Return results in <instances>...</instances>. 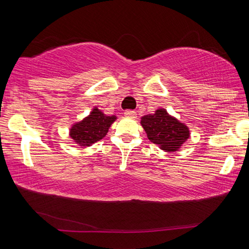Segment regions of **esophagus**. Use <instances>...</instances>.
Segmentation results:
<instances>
[{"mask_svg":"<svg viewBox=\"0 0 249 249\" xmlns=\"http://www.w3.org/2000/svg\"><path fill=\"white\" fill-rule=\"evenodd\" d=\"M124 115H125L126 117H129V119H136V116H137L136 112L132 111V109H128V111H125V112H124Z\"/></svg>","mask_w":249,"mask_h":249,"instance_id":"1","label":"esophagus"}]
</instances>
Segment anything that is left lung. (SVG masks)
<instances>
[{
	"instance_id": "8db88e82",
	"label": "left lung",
	"mask_w": 249,
	"mask_h": 249,
	"mask_svg": "<svg viewBox=\"0 0 249 249\" xmlns=\"http://www.w3.org/2000/svg\"><path fill=\"white\" fill-rule=\"evenodd\" d=\"M141 124L148 140L165 151L178 150L190 136L187 126L162 108L157 109L155 114L142 116Z\"/></svg>"
}]
</instances>
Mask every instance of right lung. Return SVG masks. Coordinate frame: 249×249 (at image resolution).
<instances>
[{"mask_svg": "<svg viewBox=\"0 0 249 249\" xmlns=\"http://www.w3.org/2000/svg\"><path fill=\"white\" fill-rule=\"evenodd\" d=\"M116 116H107L94 107L90 115L70 128V137L80 146H90L107 135Z\"/></svg>", "mask_w": 249, "mask_h": 249, "instance_id": "right-lung-1", "label": "right lung"}]
</instances>
